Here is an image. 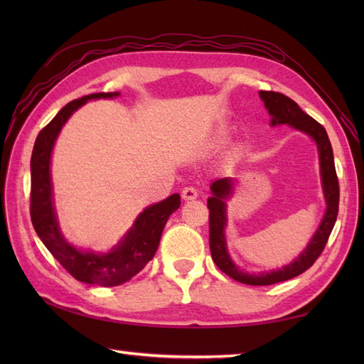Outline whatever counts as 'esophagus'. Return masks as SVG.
Listing matches in <instances>:
<instances>
[{"mask_svg": "<svg viewBox=\"0 0 364 364\" xmlns=\"http://www.w3.org/2000/svg\"><path fill=\"white\" fill-rule=\"evenodd\" d=\"M181 197L184 200H196L198 197V191L194 186H188L181 191Z\"/></svg>", "mask_w": 364, "mask_h": 364, "instance_id": "esophagus-1", "label": "esophagus"}]
</instances>
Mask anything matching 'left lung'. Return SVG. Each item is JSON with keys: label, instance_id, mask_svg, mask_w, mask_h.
I'll list each match as a JSON object with an SVG mask.
<instances>
[{"label": "left lung", "instance_id": "obj_1", "mask_svg": "<svg viewBox=\"0 0 364 364\" xmlns=\"http://www.w3.org/2000/svg\"><path fill=\"white\" fill-rule=\"evenodd\" d=\"M259 97L264 102L266 109L272 115L270 125H289L299 131H304L308 136L314 139L316 145L319 150V162H321V176H322V188L323 196H326L327 210L323 214L321 225L311 237L310 244L306 249L299 255V258L289 262L278 270H270V272L261 274H249L239 269L227 252L225 241V227H227V205L225 200L233 194V181L231 178H220L211 184L213 196L208 198V210H210V249L211 257L223 274L233 278L239 283L252 284V286H267L280 282L291 280V278L304 274L306 269H310L314 261L321 257V253L326 247L331 230L335 227L338 218V206H339V183L335 170L333 149L328 141L327 131L319 122H316L310 115L300 109L299 105L286 97L280 92L272 90H261Z\"/></svg>", "mask_w": 364, "mask_h": 364}]
</instances>
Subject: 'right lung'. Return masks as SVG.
<instances>
[{"label": "right lung", "instance_id": "1", "mask_svg": "<svg viewBox=\"0 0 364 364\" xmlns=\"http://www.w3.org/2000/svg\"><path fill=\"white\" fill-rule=\"evenodd\" d=\"M117 95L119 92H100V94H90L65 105L56 114V117L38 133L33 156H31L29 211L37 236L73 278L78 282L100 286H119L141 272L156 253L162 230L170 214L175 213L181 205L180 196L172 194L162 202L145 208L144 213L139 214L133 228L109 253L78 250L60 235L56 214H54L50 176L53 145L64 123L78 107L87 103L89 100L112 98Z\"/></svg>", "mask_w": 364, "mask_h": 364}]
</instances>
